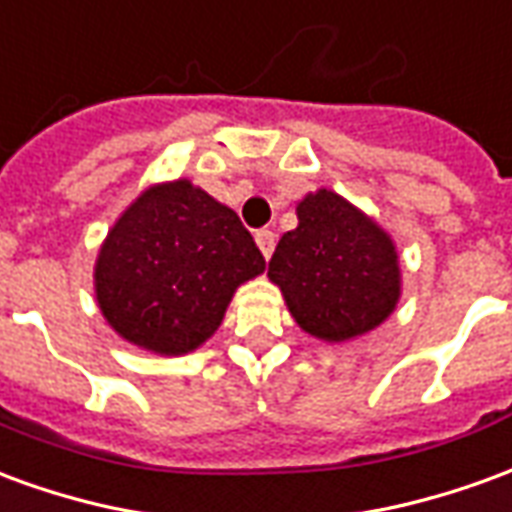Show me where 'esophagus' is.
Segmentation results:
<instances>
[{"instance_id":"obj_1","label":"esophagus","mask_w":512,"mask_h":512,"mask_svg":"<svg viewBox=\"0 0 512 512\" xmlns=\"http://www.w3.org/2000/svg\"><path fill=\"white\" fill-rule=\"evenodd\" d=\"M255 241H257V246H260V252H263V257H266V260L274 255V246H277V235L271 233V230H257Z\"/></svg>"}]
</instances>
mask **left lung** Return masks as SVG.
Masks as SVG:
<instances>
[{"label":"left lung","instance_id":"1","mask_svg":"<svg viewBox=\"0 0 512 512\" xmlns=\"http://www.w3.org/2000/svg\"><path fill=\"white\" fill-rule=\"evenodd\" d=\"M296 213L299 227L279 238L268 260L290 315L329 343L376 329L400 296L392 238L334 191L307 194Z\"/></svg>","mask_w":512,"mask_h":512}]
</instances>
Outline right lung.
<instances>
[{
    "instance_id": "add662e5",
    "label": "right lung",
    "mask_w": 512,
    "mask_h": 512,
    "mask_svg": "<svg viewBox=\"0 0 512 512\" xmlns=\"http://www.w3.org/2000/svg\"><path fill=\"white\" fill-rule=\"evenodd\" d=\"M263 268L235 211L175 180L147 189L117 219L95 263V296L128 343L178 356L219 329L235 288Z\"/></svg>"
}]
</instances>
